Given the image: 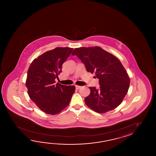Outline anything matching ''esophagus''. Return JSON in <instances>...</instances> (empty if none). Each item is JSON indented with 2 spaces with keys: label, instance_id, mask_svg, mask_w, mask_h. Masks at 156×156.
Masks as SVG:
<instances>
[{
  "label": "esophagus",
  "instance_id": "esophagus-1",
  "mask_svg": "<svg viewBox=\"0 0 156 156\" xmlns=\"http://www.w3.org/2000/svg\"><path fill=\"white\" fill-rule=\"evenodd\" d=\"M81 87V86H78V85H76V89L77 90H79L80 88Z\"/></svg>",
  "mask_w": 156,
  "mask_h": 156
}]
</instances>
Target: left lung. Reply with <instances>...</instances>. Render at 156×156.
<instances>
[{
	"label": "left lung",
	"instance_id": "obj_1",
	"mask_svg": "<svg viewBox=\"0 0 156 156\" xmlns=\"http://www.w3.org/2000/svg\"><path fill=\"white\" fill-rule=\"evenodd\" d=\"M84 63L87 72L95 73L100 87H89L90 94L85 99L86 105L97 113L115 109L128 93L129 77L119 60L98 46L80 47L73 50Z\"/></svg>",
	"mask_w": 156,
	"mask_h": 156
}]
</instances>
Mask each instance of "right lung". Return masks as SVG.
<instances>
[{
  "mask_svg": "<svg viewBox=\"0 0 156 156\" xmlns=\"http://www.w3.org/2000/svg\"><path fill=\"white\" fill-rule=\"evenodd\" d=\"M73 48L56 47L33 60L27 72L26 86L30 99L48 114L60 113L69 105L75 91L73 85L56 83L62 65Z\"/></svg>",
  "mask_w": 156,
  "mask_h": 156,
  "instance_id": "obj_1",
  "label": "right lung"
}]
</instances>
